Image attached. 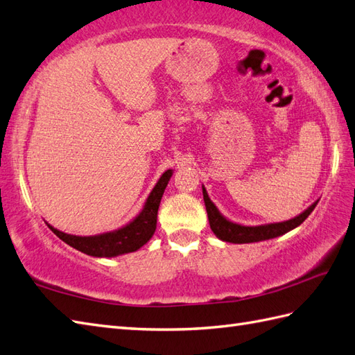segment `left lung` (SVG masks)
I'll use <instances>...</instances> for the list:
<instances>
[{
    "instance_id": "left-lung-1",
    "label": "left lung",
    "mask_w": 355,
    "mask_h": 355,
    "mask_svg": "<svg viewBox=\"0 0 355 355\" xmlns=\"http://www.w3.org/2000/svg\"><path fill=\"white\" fill-rule=\"evenodd\" d=\"M202 196H204V204H205V210H207L211 232L215 233V236L220 239L222 242H230V243H254V242L269 241V239L289 233L291 230L300 227L302 222L309 218V215L315 210L318 204V201H315L309 209H306L302 213H300L298 216H295L289 220L251 227V225L237 224V222L230 220L222 215L216 205L210 200V196L207 191H205L204 186H202Z\"/></svg>"
}]
</instances>
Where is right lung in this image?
Returning <instances> with one entry per match:
<instances>
[{
  "label": "right lung",
  "instance_id": "right-lung-1",
  "mask_svg": "<svg viewBox=\"0 0 355 355\" xmlns=\"http://www.w3.org/2000/svg\"><path fill=\"white\" fill-rule=\"evenodd\" d=\"M174 174V171H164L157 183L153 187V191L148 195L144 204V209L139 211V215L130 220L127 225H123L118 230H113L109 233L95 234V236H73L63 233L60 230L54 228L46 222L48 228L62 239L64 243H68L72 248H76L81 252L92 257H118L122 254L135 252L139 248L150 241L155 232L157 225V211L169 180Z\"/></svg>",
  "mask_w": 355,
  "mask_h": 355
}]
</instances>
